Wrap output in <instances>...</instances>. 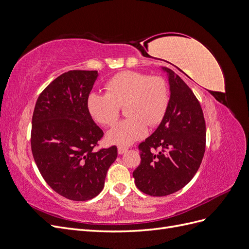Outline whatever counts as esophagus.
I'll list each match as a JSON object with an SVG mask.
<instances>
[{
    "mask_svg": "<svg viewBox=\"0 0 249 249\" xmlns=\"http://www.w3.org/2000/svg\"><path fill=\"white\" fill-rule=\"evenodd\" d=\"M127 147H125V146H118V148H117V152H118V154L119 155H124V153H126L127 152Z\"/></svg>",
    "mask_w": 249,
    "mask_h": 249,
    "instance_id": "34e87169",
    "label": "esophagus"
}]
</instances>
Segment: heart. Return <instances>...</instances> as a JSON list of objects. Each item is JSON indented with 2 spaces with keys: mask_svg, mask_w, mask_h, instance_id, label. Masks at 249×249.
<instances>
[{
  "mask_svg": "<svg viewBox=\"0 0 249 249\" xmlns=\"http://www.w3.org/2000/svg\"><path fill=\"white\" fill-rule=\"evenodd\" d=\"M106 91L90 93L87 107L91 116L104 125L114 124L120 108L125 107V116L129 118L115 124L106 136L108 142L118 145H130L144 137L147 124H160L169 103L165 80L139 71L115 74L107 82Z\"/></svg>",
  "mask_w": 249,
  "mask_h": 249,
  "instance_id": "heart-1",
  "label": "heart"
}]
</instances>
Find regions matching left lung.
<instances>
[{"instance_id": "8db88e82", "label": "left lung", "mask_w": 249, "mask_h": 249, "mask_svg": "<svg viewBox=\"0 0 249 249\" xmlns=\"http://www.w3.org/2000/svg\"><path fill=\"white\" fill-rule=\"evenodd\" d=\"M162 71L168 77V107L157 130L139 144L141 162L133 172L138 189L152 196L185 187L197 172L206 149V123L196 96L175 71Z\"/></svg>"}]
</instances>
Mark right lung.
I'll use <instances>...</instances> for the list:
<instances>
[{"mask_svg":"<svg viewBox=\"0 0 249 249\" xmlns=\"http://www.w3.org/2000/svg\"><path fill=\"white\" fill-rule=\"evenodd\" d=\"M97 76L96 71L62 73L40 93L33 112L35 163L52 189L71 200H89L100 194L117 157L116 146L93 150L104 135L87 107Z\"/></svg>","mask_w":249,"mask_h":249,"instance_id":"add662e5","label":"right lung"}]
</instances>
